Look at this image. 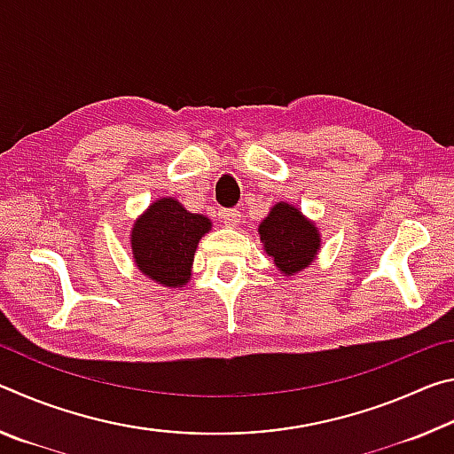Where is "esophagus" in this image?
I'll return each instance as SVG.
<instances>
[{"instance_id":"34e87169","label":"esophagus","mask_w":454,"mask_h":454,"mask_svg":"<svg viewBox=\"0 0 454 454\" xmlns=\"http://www.w3.org/2000/svg\"><path fill=\"white\" fill-rule=\"evenodd\" d=\"M222 218H224V224L226 226H236L238 222H240V212H238L236 208L222 210Z\"/></svg>"}]
</instances>
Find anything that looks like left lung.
<instances>
[{
    "label": "left lung",
    "mask_w": 454,
    "mask_h": 454,
    "mask_svg": "<svg viewBox=\"0 0 454 454\" xmlns=\"http://www.w3.org/2000/svg\"><path fill=\"white\" fill-rule=\"evenodd\" d=\"M268 256L282 274H294L309 266L320 248L318 230L294 206L276 204L258 228Z\"/></svg>",
    "instance_id": "8db88e82"
}]
</instances>
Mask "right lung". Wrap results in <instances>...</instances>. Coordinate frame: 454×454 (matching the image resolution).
Wrapping results in <instances>:
<instances>
[{"label":"right lung","mask_w":454,"mask_h":454,"mask_svg":"<svg viewBox=\"0 0 454 454\" xmlns=\"http://www.w3.org/2000/svg\"><path fill=\"white\" fill-rule=\"evenodd\" d=\"M210 230V220L192 214L174 198L153 202L132 230L136 264L164 286H182L190 280L200 238Z\"/></svg>","instance_id":"right-lung-1"}]
</instances>
